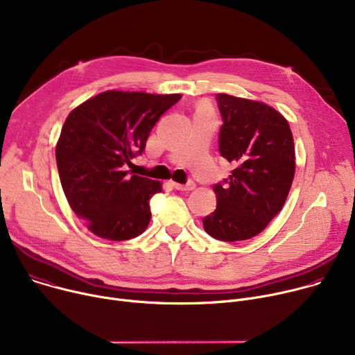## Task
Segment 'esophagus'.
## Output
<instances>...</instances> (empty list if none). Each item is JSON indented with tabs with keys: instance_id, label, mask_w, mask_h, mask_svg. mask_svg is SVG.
<instances>
[{
	"instance_id": "1",
	"label": "esophagus",
	"mask_w": 355,
	"mask_h": 355,
	"mask_svg": "<svg viewBox=\"0 0 355 355\" xmlns=\"http://www.w3.org/2000/svg\"><path fill=\"white\" fill-rule=\"evenodd\" d=\"M173 187L175 188V189H178V191H192L196 188V184L192 182V181H189V182H187V184H178V182H173Z\"/></svg>"
}]
</instances>
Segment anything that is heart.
<instances>
[{
    "label": "heart",
    "mask_w": 355,
    "mask_h": 355,
    "mask_svg": "<svg viewBox=\"0 0 355 355\" xmlns=\"http://www.w3.org/2000/svg\"><path fill=\"white\" fill-rule=\"evenodd\" d=\"M202 109H204V107H202Z\"/></svg>",
    "instance_id": "obj_1"
}]
</instances>
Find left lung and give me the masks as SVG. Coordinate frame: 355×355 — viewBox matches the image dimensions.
Instances as JSON below:
<instances>
[{"label": "left lung", "mask_w": 355, "mask_h": 355, "mask_svg": "<svg viewBox=\"0 0 355 355\" xmlns=\"http://www.w3.org/2000/svg\"><path fill=\"white\" fill-rule=\"evenodd\" d=\"M223 124L219 151L236 168L216 184V209L204 218V230L225 242L261 234L282 211L296 170L295 141L284 116L272 106L216 94Z\"/></svg>", "instance_id": "1"}]
</instances>
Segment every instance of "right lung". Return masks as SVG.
Segmentation results:
<instances>
[{
	"instance_id": "obj_1",
	"label": "right lung",
	"mask_w": 355,
	"mask_h": 355,
	"mask_svg": "<svg viewBox=\"0 0 355 355\" xmlns=\"http://www.w3.org/2000/svg\"><path fill=\"white\" fill-rule=\"evenodd\" d=\"M182 94L106 90L75 107L56 143L60 184L73 212L96 236L127 241L150 223L161 182L128 175L159 116Z\"/></svg>"
}]
</instances>
